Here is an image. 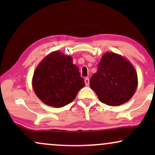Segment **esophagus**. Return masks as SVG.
I'll list each match as a JSON object with an SVG mask.
<instances>
[{
    "label": "esophagus",
    "mask_w": 155,
    "mask_h": 155,
    "mask_svg": "<svg viewBox=\"0 0 155 155\" xmlns=\"http://www.w3.org/2000/svg\"><path fill=\"white\" fill-rule=\"evenodd\" d=\"M84 82L86 84V85H88L89 83H90V79H89V77H86L84 79Z\"/></svg>",
    "instance_id": "34e87169"
}]
</instances>
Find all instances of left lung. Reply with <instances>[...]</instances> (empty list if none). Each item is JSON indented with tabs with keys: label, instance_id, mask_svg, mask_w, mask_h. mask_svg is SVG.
<instances>
[{
	"label": "left lung",
	"instance_id": "left-lung-1",
	"mask_svg": "<svg viewBox=\"0 0 155 155\" xmlns=\"http://www.w3.org/2000/svg\"><path fill=\"white\" fill-rule=\"evenodd\" d=\"M90 85L101 102L120 106L134 95L138 86L137 73L126 58L107 52L101 58L97 73L90 78Z\"/></svg>",
	"mask_w": 155,
	"mask_h": 155
}]
</instances>
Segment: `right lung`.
<instances>
[{
  "mask_svg": "<svg viewBox=\"0 0 155 155\" xmlns=\"http://www.w3.org/2000/svg\"><path fill=\"white\" fill-rule=\"evenodd\" d=\"M33 88L42 102L60 108L75 99L84 86L79 68L71 56L53 51L39 63L33 74Z\"/></svg>",
  "mask_w": 155,
  "mask_h": 155,
  "instance_id": "right-lung-1",
  "label": "right lung"
}]
</instances>
